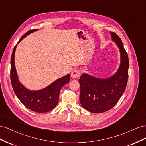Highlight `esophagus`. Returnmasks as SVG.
<instances>
[{
  "instance_id": "obj_1",
  "label": "esophagus",
  "mask_w": 146,
  "mask_h": 146,
  "mask_svg": "<svg viewBox=\"0 0 146 146\" xmlns=\"http://www.w3.org/2000/svg\"><path fill=\"white\" fill-rule=\"evenodd\" d=\"M70 76H71L72 78H76L80 76V70L78 69H75L70 74Z\"/></svg>"
}]
</instances>
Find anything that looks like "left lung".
Instances as JSON below:
<instances>
[{
    "label": "left lung",
    "instance_id": "8db88e82",
    "mask_svg": "<svg viewBox=\"0 0 146 146\" xmlns=\"http://www.w3.org/2000/svg\"><path fill=\"white\" fill-rule=\"evenodd\" d=\"M110 33L120 52V64L116 73L105 78L85 73L78 80L80 104L87 111L92 113H104L111 109L121 98L127 83L129 57L120 38L115 33Z\"/></svg>",
    "mask_w": 146,
    "mask_h": 146
}]
</instances>
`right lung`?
<instances>
[{
    "label": "right lung",
    "mask_w": 146,
    "mask_h": 146,
    "mask_svg": "<svg viewBox=\"0 0 146 146\" xmlns=\"http://www.w3.org/2000/svg\"><path fill=\"white\" fill-rule=\"evenodd\" d=\"M38 30H31L25 33L19 41L30 33ZM17 45L13 50L11 58V82L13 89L17 98L27 108L36 113H47L54 109L58 104L60 92L64 85L70 80V74L66 75L52 82L49 85L39 90H30L25 88L19 80L15 64V54Z\"/></svg>",
    "instance_id": "right-lung-1"
}]
</instances>
